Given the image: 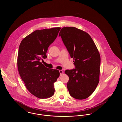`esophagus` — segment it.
I'll return each mask as SVG.
<instances>
[{
  "instance_id": "34e87169",
  "label": "esophagus",
  "mask_w": 122,
  "mask_h": 122,
  "mask_svg": "<svg viewBox=\"0 0 122 122\" xmlns=\"http://www.w3.org/2000/svg\"><path fill=\"white\" fill-rule=\"evenodd\" d=\"M59 73H60V75H62L63 73V71L62 70H59Z\"/></svg>"
}]
</instances>
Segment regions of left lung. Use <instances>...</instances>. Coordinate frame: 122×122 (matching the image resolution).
<instances>
[{"label": "left lung", "mask_w": 122, "mask_h": 122, "mask_svg": "<svg viewBox=\"0 0 122 122\" xmlns=\"http://www.w3.org/2000/svg\"><path fill=\"white\" fill-rule=\"evenodd\" d=\"M59 36L76 66L65 71L69 77L67 88L70 95L78 100L87 98L99 82L101 57L98 49L87 32L76 27L62 28Z\"/></svg>", "instance_id": "obj_1"}]
</instances>
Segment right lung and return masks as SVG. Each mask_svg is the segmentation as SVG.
I'll return each mask as SVG.
<instances>
[{"label":"right lung","instance_id":"add662e5","mask_svg":"<svg viewBox=\"0 0 122 122\" xmlns=\"http://www.w3.org/2000/svg\"><path fill=\"white\" fill-rule=\"evenodd\" d=\"M60 27L37 30L25 37L19 46L17 67L19 74L29 92L40 99L54 94V83L58 70L46 68L40 62L47 58L48 47L54 41Z\"/></svg>","mask_w":122,"mask_h":122}]
</instances>
